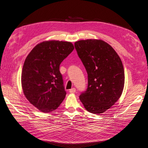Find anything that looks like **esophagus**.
I'll return each instance as SVG.
<instances>
[{
  "label": "esophagus",
  "instance_id": "obj_1",
  "mask_svg": "<svg viewBox=\"0 0 148 148\" xmlns=\"http://www.w3.org/2000/svg\"><path fill=\"white\" fill-rule=\"evenodd\" d=\"M69 92H71V93H74L75 92H76V89L75 88H72L71 89L69 90Z\"/></svg>",
  "mask_w": 148,
  "mask_h": 148
}]
</instances>
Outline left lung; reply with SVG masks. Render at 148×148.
<instances>
[{"instance_id":"obj_1","label":"left lung","mask_w":148,"mask_h":148,"mask_svg":"<svg viewBox=\"0 0 148 148\" xmlns=\"http://www.w3.org/2000/svg\"><path fill=\"white\" fill-rule=\"evenodd\" d=\"M74 46L88 74V87L79 96L80 101L90 113H104L118 101L123 91L121 60L113 47L102 40H82Z\"/></svg>"}]
</instances>
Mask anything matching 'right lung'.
Returning <instances> with one entry per match:
<instances>
[{
	"mask_svg": "<svg viewBox=\"0 0 148 148\" xmlns=\"http://www.w3.org/2000/svg\"><path fill=\"white\" fill-rule=\"evenodd\" d=\"M70 42H42L29 53L21 73V87L26 99L42 112L56 110L66 96L59 71L62 61L73 51Z\"/></svg>",
	"mask_w": 148,
	"mask_h": 148,
	"instance_id": "obj_1",
	"label": "right lung"
}]
</instances>
